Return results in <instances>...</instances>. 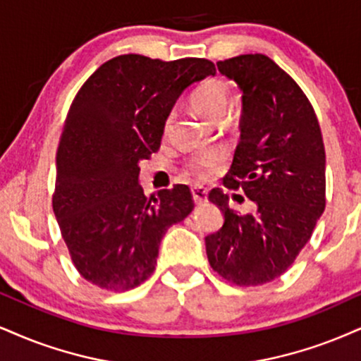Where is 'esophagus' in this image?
Listing matches in <instances>:
<instances>
[{"label":"esophagus","mask_w":361,"mask_h":361,"mask_svg":"<svg viewBox=\"0 0 361 361\" xmlns=\"http://www.w3.org/2000/svg\"><path fill=\"white\" fill-rule=\"evenodd\" d=\"M192 199L194 202L197 204H206L207 202V189L202 188V185H194L192 188Z\"/></svg>","instance_id":"34e87169"}]
</instances>
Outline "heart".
<instances>
[{
  "mask_svg": "<svg viewBox=\"0 0 361 361\" xmlns=\"http://www.w3.org/2000/svg\"><path fill=\"white\" fill-rule=\"evenodd\" d=\"M194 110L209 122H221L228 114L231 106V92L228 85L221 80L211 78L195 88L190 99ZM172 115H169L167 123L171 122ZM226 160V154L219 149L204 150L195 154L188 162V171L197 179H207L212 172L221 167Z\"/></svg>",
  "mask_w": 361,
  "mask_h": 361,
  "instance_id": "obj_1",
  "label": "heart"
}]
</instances>
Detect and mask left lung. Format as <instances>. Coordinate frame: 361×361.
<instances>
[{
  "label": "left lung",
  "mask_w": 361,
  "mask_h": 361,
  "mask_svg": "<svg viewBox=\"0 0 361 361\" xmlns=\"http://www.w3.org/2000/svg\"><path fill=\"white\" fill-rule=\"evenodd\" d=\"M217 68L243 92L241 139L224 185L243 189L256 212L239 214L228 194L212 189L209 201L224 224L206 238V252L226 281L259 286L295 262L324 211L322 128L303 90L271 58L239 55Z\"/></svg>",
  "instance_id": "1"
}]
</instances>
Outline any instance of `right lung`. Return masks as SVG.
I'll list each match as a JSON object with an SVG mask.
<instances>
[{"instance_id":"add662e5","label":"right lung","mask_w":361,"mask_h":361,"mask_svg":"<svg viewBox=\"0 0 361 361\" xmlns=\"http://www.w3.org/2000/svg\"><path fill=\"white\" fill-rule=\"evenodd\" d=\"M216 75L206 58L120 55L83 83L56 152L53 212L78 273L106 291H127L154 273L172 224L194 209L184 184L145 197L139 162L157 152L180 93Z\"/></svg>"}]
</instances>
